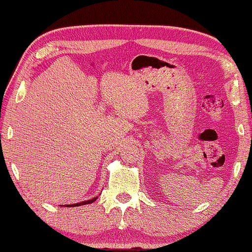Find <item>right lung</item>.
Instances as JSON below:
<instances>
[{
	"label": "right lung",
	"mask_w": 252,
	"mask_h": 252,
	"mask_svg": "<svg viewBox=\"0 0 252 252\" xmlns=\"http://www.w3.org/2000/svg\"><path fill=\"white\" fill-rule=\"evenodd\" d=\"M97 199L96 198H93L91 200H86V201H83V202H78V204H74V205H67V207H75V206H82V205H87V204H92V202H94Z\"/></svg>",
	"instance_id": "1"
}]
</instances>
